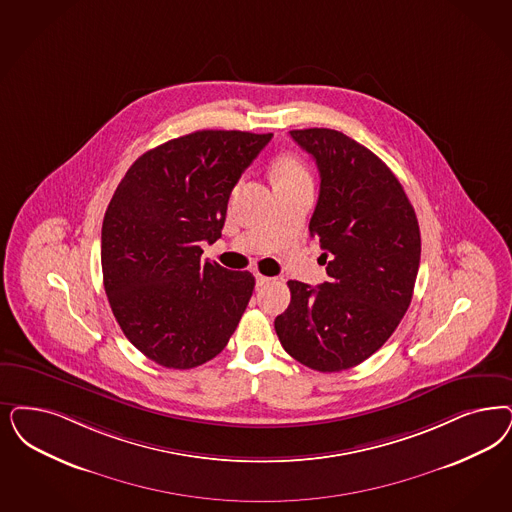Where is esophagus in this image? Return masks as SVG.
<instances>
[{
    "label": "esophagus",
    "instance_id": "34e87169",
    "mask_svg": "<svg viewBox=\"0 0 512 512\" xmlns=\"http://www.w3.org/2000/svg\"><path fill=\"white\" fill-rule=\"evenodd\" d=\"M255 280H257V287H263L266 283L272 282V278H266L263 274H257V276H255Z\"/></svg>",
    "mask_w": 512,
    "mask_h": 512
}]
</instances>
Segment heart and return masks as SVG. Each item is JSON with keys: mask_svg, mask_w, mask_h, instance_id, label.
<instances>
[{"mask_svg": "<svg viewBox=\"0 0 512 512\" xmlns=\"http://www.w3.org/2000/svg\"><path fill=\"white\" fill-rule=\"evenodd\" d=\"M272 177L276 185H291V183H308L310 174L308 168L295 153H282L272 164Z\"/></svg>", "mask_w": 512, "mask_h": 512, "instance_id": "heart-1", "label": "heart"}]
</instances>
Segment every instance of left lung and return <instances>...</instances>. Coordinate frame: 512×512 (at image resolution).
<instances>
[{"label": "left lung", "mask_w": 512, "mask_h": 512, "mask_svg": "<svg viewBox=\"0 0 512 512\" xmlns=\"http://www.w3.org/2000/svg\"><path fill=\"white\" fill-rule=\"evenodd\" d=\"M318 164L310 234L329 282L291 280L274 321L283 350L319 372L352 369L380 350L406 314L422 238L399 179L367 147L331 128L291 130Z\"/></svg>", "instance_id": "obj_1"}]
</instances>
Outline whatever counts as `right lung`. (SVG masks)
Instances as JSON below:
<instances>
[{
    "instance_id": "1",
    "label": "right lung",
    "mask_w": 512,
    "mask_h": 512,
    "mask_svg": "<svg viewBox=\"0 0 512 512\" xmlns=\"http://www.w3.org/2000/svg\"><path fill=\"white\" fill-rule=\"evenodd\" d=\"M272 134L198 130L143 153L107 206L102 272L124 336L166 369L221 352L255 278L200 261L221 238L229 196Z\"/></svg>"
}]
</instances>
